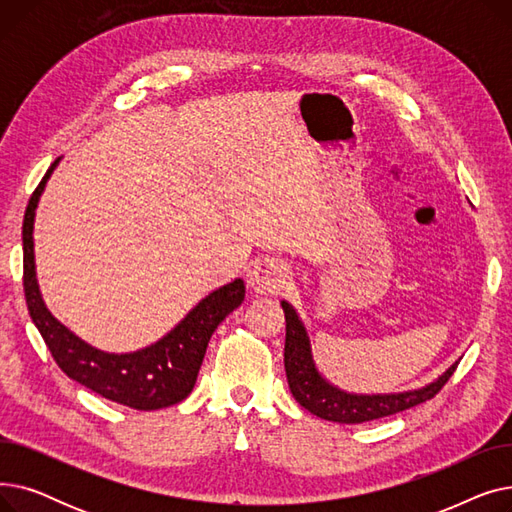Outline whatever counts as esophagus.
I'll return each instance as SVG.
<instances>
[{
	"mask_svg": "<svg viewBox=\"0 0 512 512\" xmlns=\"http://www.w3.org/2000/svg\"><path fill=\"white\" fill-rule=\"evenodd\" d=\"M290 280V267L278 257H265L255 263L249 274V284L257 292L276 294Z\"/></svg>",
	"mask_w": 512,
	"mask_h": 512,
	"instance_id": "obj_1",
	"label": "esophagus"
}]
</instances>
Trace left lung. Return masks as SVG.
<instances>
[{
	"label": "left lung",
	"mask_w": 512,
	"mask_h": 512,
	"mask_svg": "<svg viewBox=\"0 0 512 512\" xmlns=\"http://www.w3.org/2000/svg\"><path fill=\"white\" fill-rule=\"evenodd\" d=\"M284 317H286V344H284V369L286 380L292 396L297 398L299 405L319 419L334 421V423H365L373 419H382L411 407L421 405V402L434 398L442 386L450 380L459 361L452 363L438 380L423 388L405 390V392H390V394H355L340 390L330 384L315 365L311 340L303 319L299 317L288 301H282Z\"/></svg>",
	"instance_id": "obj_1"
}]
</instances>
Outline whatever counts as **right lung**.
<instances>
[{"instance_id": "obj_1", "label": "right lung", "mask_w": 512, "mask_h": 512, "mask_svg": "<svg viewBox=\"0 0 512 512\" xmlns=\"http://www.w3.org/2000/svg\"><path fill=\"white\" fill-rule=\"evenodd\" d=\"M60 159L53 161L24 211V297L33 324L41 332L51 357L70 380L137 411H157L178 405L195 388L211 334L228 313L245 301V282L236 278L209 292L164 338L134 353H105L87 344L49 313L35 272V211Z\"/></svg>"}]
</instances>
